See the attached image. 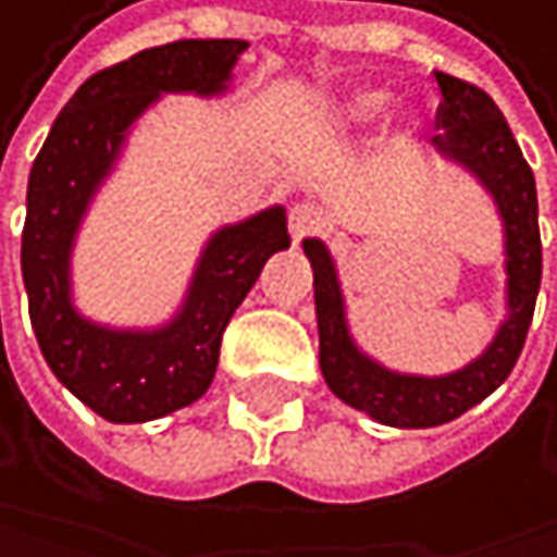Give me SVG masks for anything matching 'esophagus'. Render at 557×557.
<instances>
[{"mask_svg": "<svg viewBox=\"0 0 557 557\" xmlns=\"http://www.w3.org/2000/svg\"><path fill=\"white\" fill-rule=\"evenodd\" d=\"M320 230H324V213H320V207L297 203L290 210V237H294V244H300L307 237H317Z\"/></svg>", "mask_w": 557, "mask_h": 557, "instance_id": "esophagus-1", "label": "esophagus"}]
</instances>
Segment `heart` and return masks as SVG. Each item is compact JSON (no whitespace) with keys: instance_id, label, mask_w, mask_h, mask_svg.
<instances>
[{"instance_id":"b5f03b06","label":"heart","mask_w":557,"mask_h":557,"mask_svg":"<svg viewBox=\"0 0 557 557\" xmlns=\"http://www.w3.org/2000/svg\"><path fill=\"white\" fill-rule=\"evenodd\" d=\"M387 110V92L368 89V92H354L344 102H337L331 110V126L334 129H360L371 126L381 113Z\"/></svg>"}]
</instances>
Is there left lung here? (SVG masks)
Instances as JSON below:
<instances>
[{
	"instance_id": "obj_1",
	"label": "left lung",
	"mask_w": 557,
	"mask_h": 557,
	"mask_svg": "<svg viewBox=\"0 0 557 557\" xmlns=\"http://www.w3.org/2000/svg\"><path fill=\"white\" fill-rule=\"evenodd\" d=\"M441 86V106L431 136L434 153L468 170L495 200L505 226V304L508 313L491 344L465 368L451 374H400L363 354L347 324V304L341 276L324 240L307 237L304 253L313 267V304L320 334V374L327 387L350 408L387 428H437L461 418L495 394L511 374L524 347L534 297L542 287V233H539V194L534 173L484 89L434 73Z\"/></svg>"
}]
</instances>
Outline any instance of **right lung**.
<instances>
[{
    "instance_id": "add662e5",
    "label": "right lung",
    "mask_w": 557,
    "mask_h": 557,
    "mask_svg": "<svg viewBox=\"0 0 557 557\" xmlns=\"http://www.w3.org/2000/svg\"><path fill=\"white\" fill-rule=\"evenodd\" d=\"M244 39H180L89 76L62 106L29 173L23 284L39 350L59 384L113 424L166 418L207 394L220 341L263 263L290 247L276 203L220 226L189 276L180 310L160 327H110L73 304V247L133 123L166 92L223 96Z\"/></svg>"
}]
</instances>
